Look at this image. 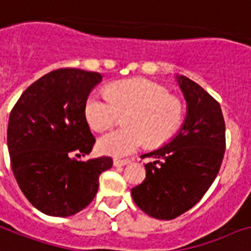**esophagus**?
I'll return each instance as SVG.
<instances>
[{
    "label": "esophagus",
    "instance_id": "34e87169",
    "mask_svg": "<svg viewBox=\"0 0 251 251\" xmlns=\"http://www.w3.org/2000/svg\"><path fill=\"white\" fill-rule=\"evenodd\" d=\"M131 162L129 158H114V165L115 166H124V165H128Z\"/></svg>",
    "mask_w": 251,
    "mask_h": 251
}]
</instances>
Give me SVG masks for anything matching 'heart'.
Listing matches in <instances>:
<instances>
[{"label":"heart","mask_w":251,"mask_h":251,"mask_svg":"<svg viewBox=\"0 0 251 251\" xmlns=\"http://www.w3.org/2000/svg\"><path fill=\"white\" fill-rule=\"evenodd\" d=\"M107 94L93 93L85 104V115L95 131L115 123L119 115L126 128L111 129L98 140L99 152L123 157L136 152L144 140L157 147L176 135L183 123L184 106L160 83L131 78L110 85Z\"/></svg>","instance_id":"1"}]
</instances>
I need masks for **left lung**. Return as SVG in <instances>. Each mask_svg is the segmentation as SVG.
Listing matches in <instances>:
<instances>
[{
    "label": "left lung",
    "instance_id": "left-lung-1",
    "mask_svg": "<svg viewBox=\"0 0 251 251\" xmlns=\"http://www.w3.org/2000/svg\"><path fill=\"white\" fill-rule=\"evenodd\" d=\"M187 102V115L174 139L143 154L147 176L132 188L141 211L172 220L199 201L219 174L225 152V122L216 99L192 79L176 77Z\"/></svg>",
    "mask_w": 251,
    "mask_h": 251
}]
</instances>
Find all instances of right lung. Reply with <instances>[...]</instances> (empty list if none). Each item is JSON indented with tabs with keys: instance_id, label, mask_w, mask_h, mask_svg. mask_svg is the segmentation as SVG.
I'll use <instances>...</instances> for the list:
<instances>
[{
	"instance_id": "right-lung-1",
	"label": "right lung",
	"mask_w": 251,
	"mask_h": 251,
	"mask_svg": "<svg viewBox=\"0 0 251 251\" xmlns=\"http://www.w3.org/2000/svg\"><path fill=\"white\" fill-rule=\"evenodd\" d=\"M97 72L63 68L23 91L10 112L7 148L19 188L40 212L67 217L90 204L111 157L87 161L95 139L85 116Z\"/></svg>"
}]
</instances>
